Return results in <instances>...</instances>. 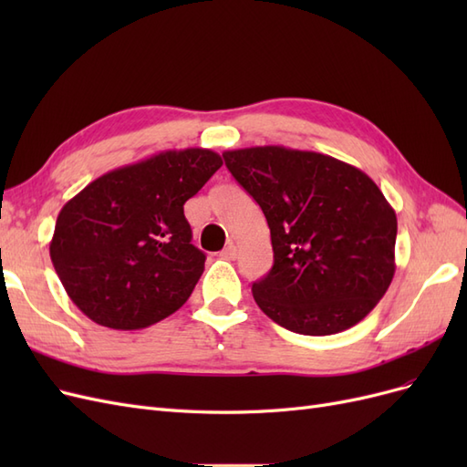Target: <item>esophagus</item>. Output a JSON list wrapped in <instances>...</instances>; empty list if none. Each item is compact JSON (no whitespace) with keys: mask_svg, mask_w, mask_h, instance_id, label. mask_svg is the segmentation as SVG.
Returning a JSON list of instances; mask_svg holds the SVG:
<instances>
[{"mask_svg":"<svg viewBox=\"0 0 467 467\" xmlns=\"http://www.w3.org/2000/svg\"><path fill=\"white\" fill-rule=\"evenodd\" d=\"M220 255H222L223 259H228V261H234V259L237 257V247H235L234 244H228V247H223V251L220 253Z\"/></svg>","mask_w":467,"mask_h":467,"instance_id":"1","label":"esophagus"}]
</instances>
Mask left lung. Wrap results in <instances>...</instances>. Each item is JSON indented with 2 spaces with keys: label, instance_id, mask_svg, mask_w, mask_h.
<instances>
[{
  "label": "left lung",
  "instance_id": "obj_1",
  "mask_svg": "<svg viewBox=\"0 0 467 467\" xmlns=\"http://www.w3.org/2000/svg\"><path fill=\"white\" fill-rule=\"evenodd\" d=\"M223 160L271 228L275 265L251 286L263 312L317 337L368 316L391 285L398 235L376 182L331 155L285 146L230 150Z\"/></svg>",
  "mask_w": 467,
  "mask_h": 467
}]
</instances>
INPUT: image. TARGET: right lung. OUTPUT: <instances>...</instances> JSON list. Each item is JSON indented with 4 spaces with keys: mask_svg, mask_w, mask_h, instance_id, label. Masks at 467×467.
Returning <instances> with one entry per match:
<instances>
[{
    "mask_svg": "<svg viewBox=\"0 0 467 467\" xmlns=\"http://www.w3.org/2000/svg\"><path fill=\"white\" fill-rule=\"evenodd\" d=\"M220 167L212 150H169L112 169L64 204L50 259L91 321L144 329L189 300L206 255L182 206Z\"/></svg>",
    "mask_w": 467,
    "mask_h": 467,
    "instance_id": "obj_1",
    "label": "right lung"
}]
</instances>
